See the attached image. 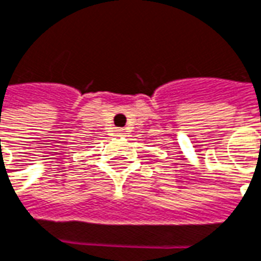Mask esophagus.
I'll return each mask as SVG.
<instances>
[{
  "mask_svg": "<svg viewBox=\"0 0 261 261\" xmlns=\"http://www.w3.org/2000/svg\"><path fill=\"white\" fill-rule=\"evenodd\" d=\"M115 132H117V136H125V130L123 129H117Z\"/></svg>",
  "mask_w": 261,
  "mask_h": 261,
  "instance_id": "34e87169",
  "label": "esophagus"
}]
</instances>
